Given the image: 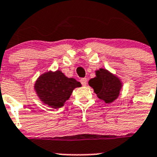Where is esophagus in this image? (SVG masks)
Returning <instances> with one entry per match:
<instances>
[{
    "label": "esophagus",
    "mask_w": 157,
    "mask_h": 157,
    "mask_svg": "<svg viewBox=\"0 0 157 157\" xmlns=\"http://www.w3.org/2000/svg\"><path fill=\"white\" fill-rule=\"evenodd\" d=\"M80 83L83 86H85L87 83V78H81L80 79Z\"/></svg>",
    "instance_id": "esophagus-1"
}]
</instances>
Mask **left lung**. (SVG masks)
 I'll list each match as a JSON object with an SVG mask.
<instances>
[{"mask_svg": "<svg viewBox=\"0 0 157 157\" xmlns=\"http://www.w3.org/2000/svg\"><path fill=\"white\" fill-rule=\"evenodd\" d=\"M88 84L94 89L98 98L111 103L117 98L122 87L121 80L104 69L96 71V77L89 80Z\"/></svg>", "mask_w": 157, "mask_h": 157, "instance_id": "1", "label": "left lung"}]
</instances>
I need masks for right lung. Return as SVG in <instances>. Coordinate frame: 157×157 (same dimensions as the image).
<instances>
[{"instance_id":"1","label":"right lung","mask_w":157,"mask_h":157,"mask_svg":"<svg viewBox=\"0 0 157 157\" xmlns=\"http://www.w3.org/2000/svg\"><path fill=\"white\" fill-rule=\"evenodd\" d=\"M81 86L75 79L68 78L57 70L40 76L35 84V90L40 99L52 108H60L68 100L73 89Z\"/></svg>"}]
</instances>
